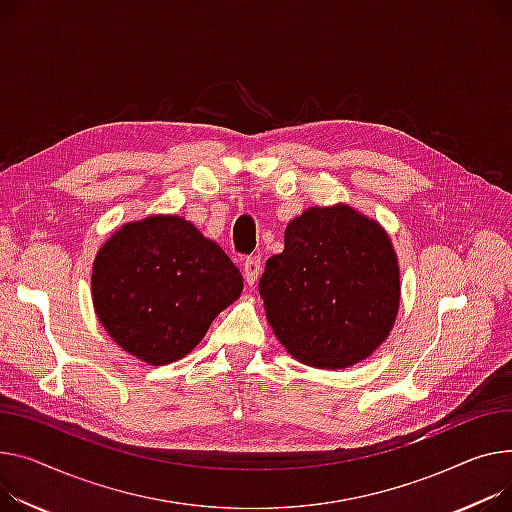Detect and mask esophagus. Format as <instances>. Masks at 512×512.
<instances>
[{"instance_id":"1","label":"esophagus","mask_w":512,"mask_h":512,"mask_svg":"<svg viewBox=\"0 0 512 512\" xmlns=\"http://www.w3.org/2000/svg\"><path fill=\"white\" fill-rule=\"evenodd\" d=\"M259 274H261V257H259V255L247 257L245 263H243L245 282H247L249 286H253V284L257 282V278H259Z\"/></svg>"}]
</instances>
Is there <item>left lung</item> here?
Listing matches in <instances>:
<instances>
[{
    "instance_id": "left-lung-1",
    "label": "left lung",
    "mask_w": 512,
    "mask_h": 512,
    "mask_svg": "<svg viewBox=\"0 0 512 512\" xmlns=\"http://www.w3.org/2000/svg\"><path fill=\"white\" fill-rule=\"evenodd\" d=\"M265 317L306 366L366 360L395 325L399 263L387 230L348 203L306 208L288 222L284 251L259 280Z\"/></svg>"
}]
</instances>
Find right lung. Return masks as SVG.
Returning <instances> with one entry per match:
<instances>
[{
  "label": "right lung",
  "instance_id": "obj_1",
  "mask_svg": "<svg viewBox=\"0 0 512 512\" xmlns=\"http://www.w3.org/2000/svg\"><path fill=\"white\" fill-rule=\"evenodd\" d=\"M241 292L238 267L183 216L123 224L92 265L100 325L119 348L152 366L185 358Z\"/></svg>",
  "mask_w": 512,
  "mask_h": 512
}]
</instances>
